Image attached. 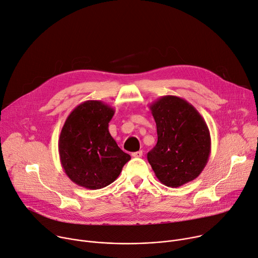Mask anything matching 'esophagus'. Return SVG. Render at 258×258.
Wrapping results in <instances>:
<instances>
[{
    "label": "esophagus",
    "instance_id": "1",
    "mask_svg": "<svg viewBox=\"0 0 258 258\" xmlns=\"http://www.w3.org/2000/svg\"><path fill=\"white\" fill-rule=\"evenodd\" d=\"M142 156H143V151H138V152L132 153V157H134V158H141Z\"/></svg>",
    "mask_w": 258,
    "mask_h": 258
}]
</instances>
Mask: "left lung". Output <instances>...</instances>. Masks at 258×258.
Segmentation results:
<instances>
[{
	"label": "left lung",
	"instance_id": "obj_1",
	"mask_svg": "<svg viewBox=\"0 0 258 258\" xmlns=\"http://www.w3.org/2000/svg\"><path fill=\"white\" fill-rule=\"evenodd\" d=\"M157 126V145L148 153L157 179L167 187L187 184L202 173L211 154L205 118L185 99L162 96L150 104Z\"/></svg>",
	"mask_w": 258,
	"mask_h": 258
}]
</instances>
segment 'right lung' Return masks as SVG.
<instances>
[{
    "label": "right lung",
    "mask_w": 258,
    "mask_h": 258,
    "mask_svg": "<svg viewBox=\"0 0 258 258\" xmlns=\"http://www.w3.org/2000/svg\"><path fill=\"white\" fill-rule=\"evenodd\" d=\"M114 109L100 100L77 105L66 118L58 138L61 165L76 185L101 189L120 175L131 159L108 131Z\"/></svg>",
    "instance_id": "add662e5"
}]
</instances>
